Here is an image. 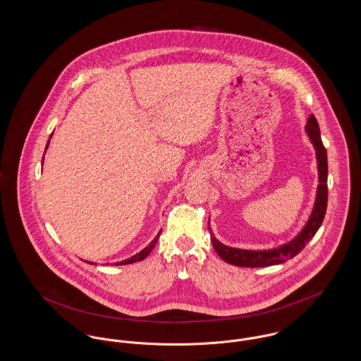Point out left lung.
Returning a JSON list of instances; mask_svg holds the SVG:
<instances>
[{"mask_svg": "<svg viewBox=\"0 0 361 361\" xmlns=\"http://www.w3.org/2000/svg\"><path fill=\"white\" fill-rule=\"evenodd\" d=\"M305 132L311 140V143L315 147L317 154V162H318L319 184L317 190V197L312 212L305 224V226L301 229V232L296 237L283 244L278 248L273 250H262V251H252V250H241V248H232L222 243H219L210 229L212 243L214 250L219 257H222L225 262L238 266V267H267L281 264L292 257H295L318 232L327 209V151L324 149L320 137V129L318 121L314 114L308 117Z\"/></svg>", "mask_w": 361, "mask_h": 361, "instance_id": "left-lung-1", "label": "left lung"}]
</instances>
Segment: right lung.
Wrapping results in <instances>:
<instances>
[{
    "mask_svg": "<svg viewBox=\"0 0 361 361\" xmlns=\"http://www.w3.org/2000/svg\"><path fill=\"white\" fill-rule=\"evenodd\" d=\"M47 146H49V142H47ZM47 146H46V149H47ZM159 233L155 235V238L149 243V245L145 248V250H142L139 254L133 255L132 257H129V259H126V260H123V262H120V263H116V266H121V264H129V263H135V262H140V260H143V259H146L147 256H149V252L152 251V248L155 247V244H157V241H158V238H159ZM95 264V263H94Z\"/></svg>",
    "mask_w": 361,
    "mask_h": 361,
    "instance_id": "right-lung-1",
    "label": "right lung"
}]
</instances>
